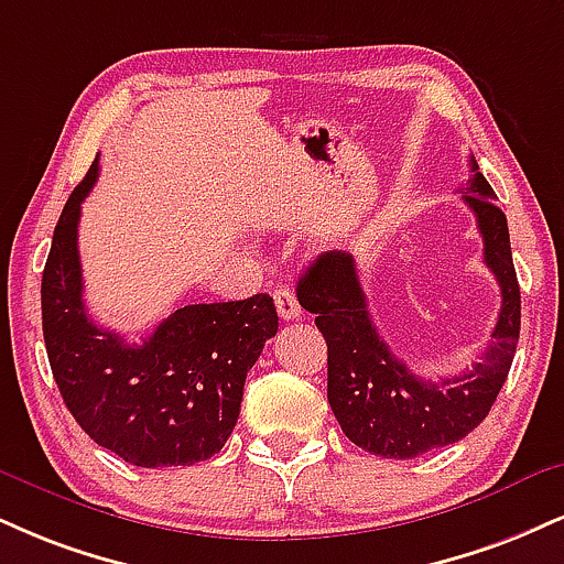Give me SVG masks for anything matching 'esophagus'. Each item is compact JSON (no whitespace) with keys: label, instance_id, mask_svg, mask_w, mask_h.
<instances>
[{"label":"esophagus","instance_id":"obj_1","mask_svg":"<svg viewBox=\"0 0 564 564\" xmlns=\"http://www.w3.org/2000/svg\"><path fill=\"white\" fill-rule=\"evenodd\" d=\"M273 300H275L278 315H281L283 321H296V317H302V307H300V302H296L294 291H289V289H283V286L275 289Z\"/></svg>","mask_w":564,"mask_h":564}]
</instances>
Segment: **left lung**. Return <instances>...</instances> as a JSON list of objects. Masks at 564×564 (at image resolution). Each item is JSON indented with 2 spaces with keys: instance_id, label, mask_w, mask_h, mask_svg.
I'll return each mask as SVG.
<instances>
[{
  "instance_id": "8db88e82",
  "label": "left lung",
  "mask_w": 564,
  "mask_h": 564,
  "mask_svg": "<svg viewBox=\"0 0 564 564\" xmlns=\"http://www.w3.org/2000/svg\"><path fill=\"white\" fill-rule=\"evenodd\" d=\"M473 178L463 192L484 236V260L501 289L491 344L473 370L452 378H420L389 349L370 321L355 257L325 252L300 278L296 296L315 315L328 344L330 410L359 449L389 459H412L465 438L484 423L510 372L520 338V286L510 228L497 194L470 158Z\"/></svg>"
}]
</instances>
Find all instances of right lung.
I'll use <instances>...</instances> for the list:
<instances>
[{"label": "right lung", "mask_w": 564, "mask_h": 564, "mask_svg": "<svg viewBox=\"0 0 564 564\" xmlns=\"http://www.w3.org/2000/svg\"><path fill=\"white\" fill-rule=\"evenodd\" d=\"M99 162L73 188L42 275V325L52 376L76 423L135 467L209 459L241 412L243 381L278 330L273 296L186 304L141 344L86 315L78 257L80 202Z\"/></svg>", "instance_id": "obj_1"}]
</instances>
